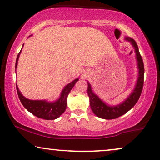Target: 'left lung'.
<instances>
[{
	"label": "left lung",
	"mask_w": 160,
	"mask_h": 160,
	"mask_svg": "<svg viewBox=\"0 0 160 160\" xmlns=\"http://www.w3.org/2000/svg\"><path fill=\"white\" fill-rule=\"evenodd\" d=\"M125 39L131 43L134 49H135L136 60L138 62V77L135 88H134L131 94L127 97V98L125 99L123 102L117 104V105H109V104H106L105 102H103L96 94H95L94 92L92 91V89L90 83L87 81V92L89 97V103H90L92 111H93V113L97 117L102 119H105V120L116 119L127 113L137 103L139 98H140L141 92H142L143 85H144V67L142 58H141L140 52H139L138 47L136 42L132 38H126Z\"/></svg>",
	"instance_id": "8db88e82"
}]
</instances>
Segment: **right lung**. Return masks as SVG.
Wrapping results in <instances>:
<instances>
[{
	"label": "right lung",
	"instance_id": "right-lung-1",
	"mask_svg": "<svg viewBox=\"0 0 160 160\" xmlns=\"http://www.w3.org/2000/svg\"><path fill=\"white\" fill-rule=\"evenodd\" d=\"M21 51L18 54L17 58H16V68H17L18 60H19ZM78 80L79 78H77L72 82H69L68 85H66L62 89L59 98L52 102H47V100H31V99L26 98L20 92L17 85H16V90H17L18 96H19L20 102H22V105L33 115L36 116L38 118L44 119L47 120H55V119L58 118L65 112L66 107H67L68 95Z\"/></svg>",
	"mask_w": 160,
	"mask_h": 160
}]
</instances>
